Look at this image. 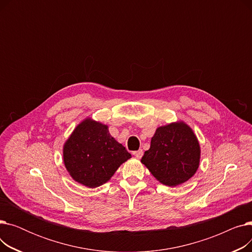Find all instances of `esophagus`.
<instances>
[{
    "label": "esophagus",
    "mask_w": 252,
    "mask_h": 252,
    "mask_svg": "<svg viewBox=\"0 0 252 252\" xmlns=\"http://www.w3.org/2000/svg\"><path fill=\"white\" fill-rule=\"evenodd\" d=\"M143 153H144V152H143V150H142V149H140V150H138V151H134V152H133V154H134L137 158H141V157L143 156Z\"/></svg>",
    "instance_id": "obj_1"
}]
</instances>
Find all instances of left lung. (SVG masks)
Returning <instances> with one entry per match:
<instances>
[{"label":"left lung","mask_w":252,"mask_h":252,"mask_svg":"<svg viewBox=\"0 0 252 252\" xmlns=\"http://www.w3.org/2000/svg\"><path fill=\"white\" fill-rule=\"evenodd\" d=\"M199 159L200 146L191 127L174 123L156 129L141 162L156 180L175 187L194 176Z\"/></svg>","instance_id":"obj_1"}]
</instances>
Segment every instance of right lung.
I'll return each mask as SVG.
<instances>
[{
	"label": "right lung",
	"instance_id": "right-lung-1",
	"mask_svg": "<svg viewBox=\"0 0 252 252\" xmlns=\"http://www.w3.org/2000/svg\"><path fill=\"white\" fill-rule=\"evenodd\" d=\"M131 155L109 134L108 126L86 119L63 147L66 169L74 181L89 188L105 184Z\"/></svg>",
	"mask_w": 252,
	"mask_h": 252
}]
</instances>
